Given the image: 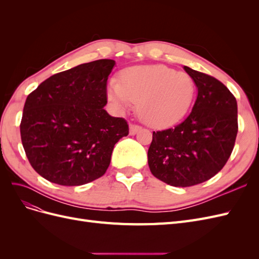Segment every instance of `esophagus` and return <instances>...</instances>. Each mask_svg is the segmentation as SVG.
<instances>
[{
	"label": "esophagus",
	"mask_w": 259,
	"mask_h": 259,
	"mask_svg": "<svg viewBox=\"0 0 259 259\" xmlns=\"http://www.w3.org/2000/svg\"><path fill=\"white\" fill-rule=\"evenodd\" d=\"M142 130V127L139 126V125H136V124H131L130 125V135H132V136H134V135H136L137 133Z\"/></svg>",
	"instance_id": "obj_1"
}]
</instances>
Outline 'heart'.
Segmentation results:
<instances>
[{"instance_id":"1","label":"heart","mask_w":259,"mask_h":259,"mask_svg":"<svg viewBox=\"0 0 259 259\" xmlns=\"http://www.w3.org/2000/svg\"><path fill=\"white\" fill-rule=\"evenodd\" d=\"M195 93L192 77L163 65L136 66L124 70L121 83L112 80L108 98L119 109L137 103L140 119L153 127L179 122L189 111Z\"/></svg>"}]
</instances>
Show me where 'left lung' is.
I'll return each instance as SVG.
<instances>
[{
  "mask_svg": "<svg viewBox=\"0 0 259 259\" xmlns=\"http://www.w3.org/2000/svg\"><path fill=\"white\" fill-rule=\"evenodd\" d=\"M184 69L198 89L192 111L174 128L153 132L148 150L152 175L174 187L215 176L228 161L238 134L236 97L215 77Z\"/></svg>",
  "mask_w": 259,
  "mask_h": 259,
  "instance_id": "8db88e82",
  "label": "left lung"
}]
</instances>
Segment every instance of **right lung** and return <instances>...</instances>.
I'll list each match as a JSON object with an SVG mask.
<instances>
[{"label":"right lung","mask_w":259,"mask_h":259,"mask_svg":"<svg viewBox=\"0 0 259 259\" xmlns=\"http://www.w3.org/2000/svg\"><path fill=\"white\" fill-rule=\"evenodd\" d=\"M115 65L99 59L56 73L27 97L20 135L37 174L61 186L103 176L114 145L128 135L127 122L109 114L107 80Z\"/></svg>","instance_id":"obj_1"}]
</instances>
